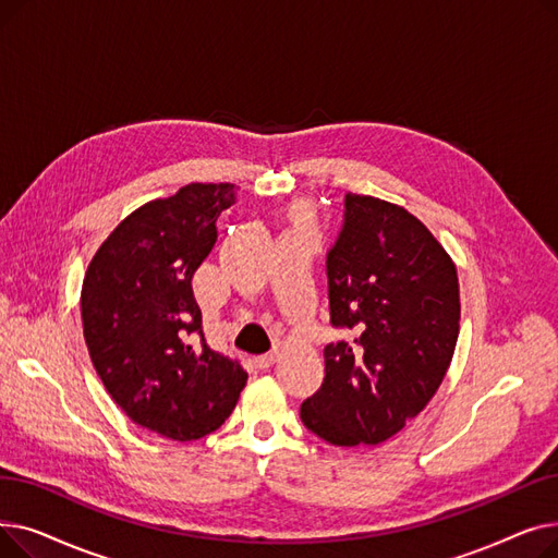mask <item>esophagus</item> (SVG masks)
I'll return each instance as SVG.
<instances>
[{
    "label": "esophagus",
    "mask_w": 558,
    "mask_h": 558,
    "mask_svg": "<svg viewBox=\"0 0 558 558\" xmlns=\"http://www.w3.org/2000/svg\"><path fill=\"white\" fill-rule=\"evenodd\" d=\"M276 360H278V350H271V353H264V355L255 357V366L257 368H269V366L276 364Z\"/></svg>",
    "instance_id": "esophagus-1"
}]
</instances>
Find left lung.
I'll use <instances>...</instances> for the list:
<instances>
[{
	"instance_id": "8db88e82",
	"label": "left lung",
	"mask_w": 558,
	"mask_h": 558,
	"mask_svg": "<svg viewBox=\"0 0 558 558\" xmlns=\"http://www.w3.org/2000/svg\"><path fill=\"white\" fill-rule=\"evenodd\" d=\"M330 324L353 341L326 345V377L301 421L332 446H377L441 387L459 337L457 269L400 205L348 192L326 255Z\"/></svg>"
}]
</instances>
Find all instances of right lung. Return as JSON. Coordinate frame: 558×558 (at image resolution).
I'll return each instance as SVG.
<instances>
[{"label":"right lung","mask_w":558,"mask_h":558,"mask_svg":"<svg viewBox=\"0 0 558 558\" xmlns=\"http://www.w3.org/2000/svg\"><path fill=\"white\" fill-rule=\"evenodd\" d=\"M238 201L230 183H192L142 205L99 246L81 289L83 337L110 398L173 441L219 429L248 373L205 341L192 278Z\"/></svg>","instance_id":"add662e5"}]
</instances>
